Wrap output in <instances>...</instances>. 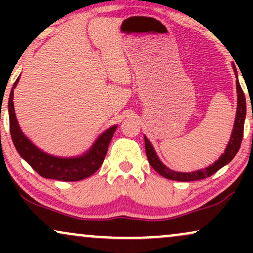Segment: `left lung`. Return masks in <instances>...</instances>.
<instances>
[{
  "label": "left lung",
  "mask_w": 253,
  "mask_h": 253,
  "mask_svg": "<svg viewBox=\"0 0 253 253\" xmlns=\"http://www.w3.org/2000/svg\"><path fill=\"white\" fill-rule=\"evenodd\" d=\"M234 72L237 75V69L233 65ZM237 95H238V107H237V114H236V120H234V126L233 130H232L231 139H229L227 147H226L225 153H222L221 157L214 163L213 165H210L206 169H201L199 171H193V172H178V171L170 170L169 168H167L165 165L159 161L158 156H157L155 149L152 147V145L149 141V139L145 136V150H146V156L149 159V163L151 167L155 169L159 175H162L165 178L172 179V181H179V182H191V181H199V179H203L206 177H210L215 173L217 170L221 169L222 167H225L226 164H228L232 159L234 158V156L237 155V152L239 151L240 144H242L243 135H244V123H245V117H246V100L244 91L240 86L239 82H238L237 78Z\"/></svg>",
  "instance_id": "8db88e82"
}]
</instances>
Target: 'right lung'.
I'll use <instances>...</instances> for the list:
<instances>
[{
    "label": "right lung",
    "instance_id": "1",
    "mask_svg": "<svg viewBox=\"0 0 253 253\" xmlns=\"http://www.w3.org/2000/svg\"><path fill=\"white\" fill-rule=\"evenodd\" d=\"M17 82H19V78L11 88L9 101H8V112H9L10 135L19 155L40 176L45 177V178L58 179V181L64 182H76L96 172L103 163L109 143L118 126H112L110 128L104 130L96 139L94 145L90 147V150L80 157L63 158V157H54L42 152L22 133L19 124H17L13 102L14 88L16 86Z\"/></svg>",
    "mask_w": 253,
    "mask_h": 253
}]
</instances>
